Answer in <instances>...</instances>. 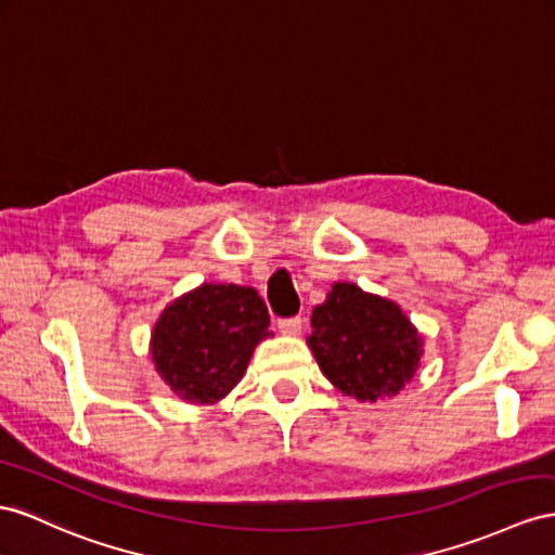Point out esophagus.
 Segmentation results:
<instances>
[{"label": "esophagus", "instance_id": "esophagus-1", "mask_svg": "<svg viewBox=\"0 0 555 555\" xmlns=\"http://www.w3.org/2000/svg\"><path fill=\"white\" fill-rule=\"evenodd\" d=\"M279 331L283 335H297L302 331V319L300 317H291V319H281L279 321Z\"/></svg>", "mask_w": 555, "mask_h": 555}]
</instances>
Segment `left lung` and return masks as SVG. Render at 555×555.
<instances>
[{"instance_id": "1", "label": "left lung", "mask_w": 555, "mask_h": 555, "mask_svg": "<svg viewBox=\"0 0 555 555\" xmlns=\"http://www.w3.org/2000/svg\"><path fill=\"white\" fill-rule=\"evenodd\" d=\"M311 328L307 345L321 373L359 401L396 396L420 367L424 343L403 309L357 283H335L311 311Z\"/></svg>"}]
</instances>
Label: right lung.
Returning a JSON list of instances; mask_svg holds the SVG:
<instances>
[{"label":"right lung","mask_w":555,"mask_h":555,"mask_svg":"<svg viewBox=\"0 0 555 555\" xmlns=\"http://www.w3.org/2000/svg\"><path fill=\"white\" fill-rule=\"evenodd\" d=\"M264 337L269 314L258 291L204 283L164 309L150 349L156 373L173 393L210 405L238 385Z\"/></svg>","instance_id":"obj_1"}]
</instances>
